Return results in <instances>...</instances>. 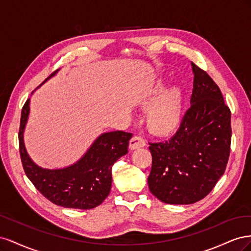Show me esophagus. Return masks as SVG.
Returning <instances> with one entry per match:
<instances>
[{
	"mask_svg": "<svg viewBox=\"0 0 251 251\" xmlns=\"http://www.w3.org/2000/svg\"><path fill=\"white\" fill-rule=\"evenodd\" d=\"M144 146H146V142H144V140L141 137H139V136H134L130 140V146H128V148H130L131 151H134L136 149L143 148Z\"/></svg>",
	"mask_w": 251,
	"mask_h": 251,
	"instance_id": "1",
	"label": "esophagus"
}]
</instances>
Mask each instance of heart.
Returning <instances> with one entry per match:
<instances>
[{
    "label": "heart",
    "mask_w": 251,
    "mask_h": 251,
    "mask_svg": "<svg viewBox=\"0 0 251 251\" xmlns=\"http://www.w3.org/2000/svg\"><path fill=\"white\" fill-rule=\"evenodd\" d=\"M142 107H148L144 121L149 132L158 137H165L178 131L183 117L184 92L179 86L164 90L158 81L150 94L143 98Z\"/></svg>",
    "instance_id": "b5f03b06"
}]
</instances>
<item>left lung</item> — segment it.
Wrapping results in <instances>:
<instances>
[{
	"label": "left lung",
	"instance_id": "8db88e82",
	"mask_svg": "<svg viewBox=\"0 0 251 251\" xmlns=\"http://www.w3.org/2000/svg\"><path fill=\"white\" fill-rule=\"evenodd\" d=\"M194 89L181 126L171 140L151 143L150 192L166 204H193L206 197L225 172L231 114L209 75L192 63Z\"/></svg>",
	"mask_w": 251,
	"mask_h": 251
}]
</instances>
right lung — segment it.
I'll use <instances>...</instances> for the list:
<instances>
[{
  "instance_id": "1",
  "label": "right lung",
  "mask_w": 251,
  "mask_h": 251,
  "mask_svg": "<svg viewBox=\"0 0 251 251\" xmlns=\"http://www.w3.org/2000/svg\"><path fill=\"white\" fill-rule=\"evenodd\" d=\"M57 71L44 82L54 76ZM29 104L30 98L22 110L19 133L21 159L29 180L45 198L58 206L91 209L100 205L111 191L112 166L127 153L132 134L123 131L102 133L76 162L65 168L46 169L32 160L25 147Z\"/></svg>"
}]
</instances>
